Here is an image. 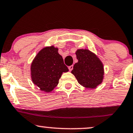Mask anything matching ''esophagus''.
Masks as SVG:
<instances>
[{
    "label": "esophagus",
    "mask_w": 133,
    "mask_h": 133,
    "mask_svg": "<svg viewBox=\"0 0 133 133\" xmlns=\"http://www.w3.org/2000/svg\"><path fill=\"white\" fill-rule=\"evenodd\" d=\"M69 70L70 71H71L73 69V65H70V66H69Z\"/></svg>",
    "instance_id": "obj_1"
}]
</instances>
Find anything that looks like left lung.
Masks as SVG:
<instances>
[{
    "instance_id": "8db88e82",
    "label": "left lung",
    "mask_w": 133,
    "mask_h": 133,
    "mask_svg": "<svg viewBox=\"0 0 133 133\" xmlns=\"http://www.w3.org/2000/svg\"><path fill=\"white\" fill-rule=\"evenodd\" d=\"M76 54L78 62L74 65L71 73L81 85L90 89L96 88L103 81V64L88 49H78Z\"/></svg>"
}]
</instances>
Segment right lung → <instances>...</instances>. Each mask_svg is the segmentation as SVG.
<instances>
[{
    "instance_id": "obj_1",
    "label": "right lung",
    "mask_w": 133,
    "mask_h": 133,
    "mask_svg": "<svg viewBox=\"0 0 133 133\" xmlns=\"http://www.w3.org/2000/svg\"><path fill=\"white\" fill-rule=\"evenodd\" d=\"M68 67L53 46L41 49L31 65V79L41 90L50 92L57 85L62 73L68 72Z\"/></svg>"
}]
</instances>
